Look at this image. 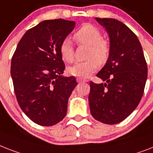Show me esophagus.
Returning a JSON list of instances; mask_svg holds the SVG:
<instances>
[{"label": "esophagus", "mask_w": 153, "mask_h": 153, "mask_svg": "<svg viewBox=\"0 0 153 153\" xmlns=\"http://www.w3.org/2000/svg\"><path fill=\"white\" fill-rule=\"evenodd\" d=\"M77 82L79 83L81 82H87L88 80H86V79H81V78H77Z\"/></svg>", "instance_id": "esophagus-1"}]
</instances>
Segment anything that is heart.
Here are the masks:
<instances>
[{
	"mask_svg": "<svg viewBox=\"0 0 153 153\" xmlns=\"http://www.w3.org/2000/svg\"><path fill=\"white\" fill-rule=\"evenodd\" d=\"M77 43L88 46L86 59L84 62H79L68 67V74L81 79H85L97 69L98 64H104L110 55V45L102 38L100 30L91 24H85L74 34ZM59 53L62 59L67 63L74 60V53L72 44L69 39H64L59 46Z\"/></svg>",
	"mask_w": 153,
	"mask_h": 153,
	"instance_id": "1",
	"label": "heart"
}]
</instances>
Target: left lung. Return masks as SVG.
<instances>
[{
	"mask_svg": "<svg viewBox=\"0 0 153 153\" xmlns=\"http://www.w3.org/2000/svg\"><path fill=\"white\" fill-rule=\"evenodd\" d=\"M109 37L110 55L97 74L105 83L90 82L89 103L95 120L119 123L134 111L144 93L148 68L135 33L115 19L96 18Z\"/></svg>",
	"mask_w": 153,
	"mask_h": 153,
	"instance_id": "1",
	"label": "left lung"
}]
</instances>
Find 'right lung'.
I'll return each mask as SVG.
<instances>
[{
  "instance_id": "1",
  "label": "right lung",
  "mask_w": 153,
  "mask_h": 153,
  "mask_svg": "<svg viewBox=\"0 0 153 153\" xmlns=\"http://www.w3.org/2000/svg\"><path fill=\"white\" fill-rule=\"evenodd\" d=\"M75 26L62 19L45 20L28 30L11 63L16 99L25 115L41 126H53L67 114L68 101L77 85L63 75L65 65L59 46Z\"/></svg>"
}]
</instances>
